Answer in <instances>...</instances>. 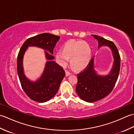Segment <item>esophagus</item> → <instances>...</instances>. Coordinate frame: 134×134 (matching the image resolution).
I'll return each mask as SVG.
<instances>
[{
	"label": "esophagus",
	"mask_w": 134,
	"mask_h": 134,
	"mask_svg": "<svg viewBox=\"0 0 134 134\" xmlns=\"http://www.w3.org/2000/svg\"><path fill=\"white\" fill-rule=\"evenodd\" d=\"M70 75H71V72H70L69 71H65V75H66L67 76H69Z\"/></svg>",
	"instance_id": "1"
}]
</instances>
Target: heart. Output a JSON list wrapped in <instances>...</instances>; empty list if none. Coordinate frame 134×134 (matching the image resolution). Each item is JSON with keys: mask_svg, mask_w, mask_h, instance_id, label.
Wrapping results in <instances>:
<instances>
[{"mask_svg": "<svg viewBox=\"0 0 134 134\" xmlns=\"http://www.w3.org/2000/svg\"><path fill=\"white\" fill-rule=\"evenodd\" d=\"M92 56L90 45L85 41L71 40L65 42L62 51L55 53L56 61L63 67L67 66L70 59V64L76 70L81 71L86 67Z\"/></svg>", "mask_w": 134, "mask_h": 134, "instance_id": "heart-1", "label": "heart"}]
</instances>
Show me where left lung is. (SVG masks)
Listing matches in <instances>:
<instances>
[{
    "label": "left lung",
    "instance_id": "left-lung-1",
    "mask_svg": "<svg viewBox=\"0 0 134 134\" xmlns=\"http://www.w3.org/2000/svg\"><path fill=\"white\" fill-rule=\"evenodd\" d=\"M92 36L98 41V48L107 46L112 51L114 62L109 74L98 75L94 69V58L90 60L86 68L77 74L78 83L76 92L83 101L94 102L109 95L116 83L120 69V56L117 47L112 41L101 36Z\"/></svg>",
    "mask_w": 134,
    "mask_h": 134
}]
</instances>
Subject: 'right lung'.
<instances>
[{"instance_id":"right-lung-1","label":"right lung","mask_w":134,"mask_h":134,"mask_svg":"<svg viewBox=\"0 0 134 134\" xmlns=\"http://www.w3.org/2000/svg\"><path fill=\"white\" fill-rule=\"evenodd\" d=\"M60 37L45 33L26 40L21 49L17 58V72L21 86L25 93L32 100L38 102L49 101L58 92L62 79L65 76L63 68L53 61L55 58L52 54ZM29 46L41 47L45 51L48 61L41 78L33 82L28 80L24 74L23 59L24 54Z\"/></svg>"}]
</instances>
